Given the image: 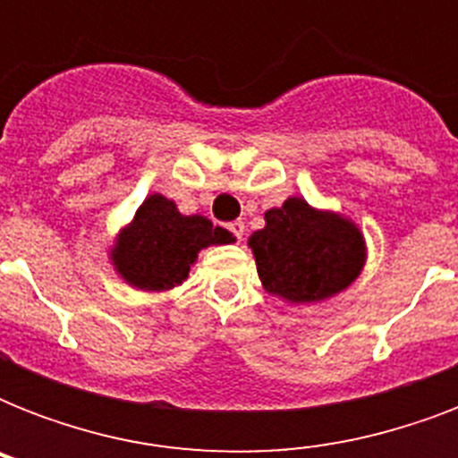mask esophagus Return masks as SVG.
I'll list each match as a JSON object with an SVG mask.
<instances>
[{
    "label": "esophagus",
    "mask_w": 458,
    "mask_h": 458,
    "mask_svg": "<svg viewBox=\"0 0 458 458\" xmlns=\"http://www.w3.org/2000/svg\"><path fill=\"white\" fill-rule=\"evenodd\" d=\"M225 228H228L230 233H233V235L237 237V240H242V235H244V221H233V223H228Z\"/></svg>",
    "instance_id": "1"
}]
</instances>
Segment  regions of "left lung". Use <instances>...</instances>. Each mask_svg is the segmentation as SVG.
Wrapping results in <instances>:
<instances>
[{
    "instance_id": "8db88e82",
    "label": "left lung",
    "mask_w": 458,
    "mask_h": 458,
    "mask_svg": "<svg viewBox=\"0 0 458 458\" xmlns=\"http://www.w3.org/2000/svg\"><path fill=\"white\" fill-rule=\"evenodd\" d=\"M266 228L250 237L266 293L287 301H320L342 293L361 273L363 235L333 211H316L300 197L266 211Z\"/></svg>"
}]
</instances>
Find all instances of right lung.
I'll use <instances>...</instances> for the list:
<instances>
[{
  "instance_id": "1",
  "label": "right lung",
  "mask_w": 458,
  "mask_h": 458,
  "mask_svg": "<svg viewBox=\"0 0 458 458\" xmlns=\"http://www.w3.org/2000/svg\"><path fill=\"white\" fill-rule=\"evenodd\" d=\"M228 242H233V235L225 228L204 216H182L164 194H152L121 233L111 259L125 283L147 293H161L187 278L199 250Z\"/></svg>"
}]
</instances>
